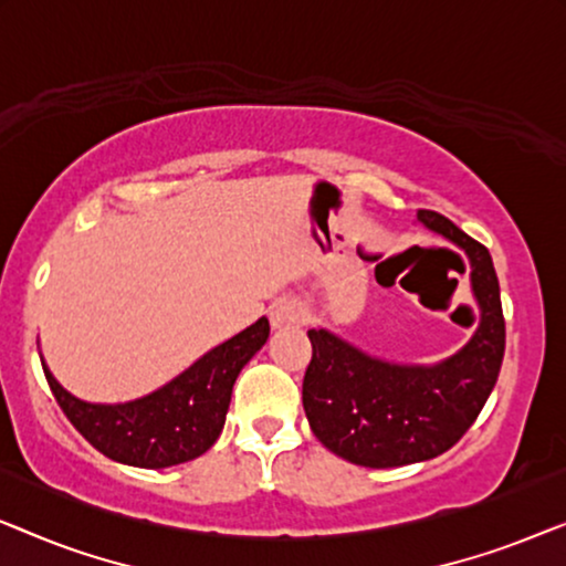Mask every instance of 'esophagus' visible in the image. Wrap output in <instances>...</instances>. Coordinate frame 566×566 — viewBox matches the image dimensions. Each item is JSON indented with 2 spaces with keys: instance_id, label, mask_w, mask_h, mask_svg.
I'll return each mask as SVG.
<instances>
[{
  "instance_id": "1",
  "label": "esophagus",
  "mask_w": 566,
  "mask_h": 566,
  "mask_svg": "<svg viewBox=\"0 0 566 566\" xmlns=\"http://www.w3.org/2000/svg\"><path fill=\"white\" fill-rule=\"evenodd\" d=\"M304 319H306V308L304 304H298L296 298L275 301V304L270 306V324H273V329L298 327V324H304Z\"/></svg>"
}]
</instances>
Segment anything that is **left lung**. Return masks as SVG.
<instances>
[{
    "label": "left lung",
    "instance_id": "1",
    "mask_svg": "<svg viewBox=\"0 0 566 566\" xmlns=\"http://www.w3.org/2000/svg\"><path fill=\"white\" fill-rule=\"evenodd\" d=\"M424 227L467 252L479 324L459 353L436 366H401L308 329L312 363L304 409L312 432L339 459L368 469L407 467L446 453L482 412L505 355V316L490 250L436 211Z\"/></svg>",
    "mask_w": 566,
    "mask_h": 566
}]
</instances>
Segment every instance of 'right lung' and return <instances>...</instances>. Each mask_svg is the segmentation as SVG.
<instances>
[{
    "instance_id": "1",
    "label": "right lung",
    "mask_w": 566,
    "mask_h": 566,
    "mask_svg": "<svg viewBox=\"0 0 566 566\" xmlns=\"http://www.w3.org/2000/svg\"><path fill=\"white\" fill-rule=\"evenodd\" d=\"M268 335L270 322L262 316L167 386L126 405H90L72 397L45 363L43 374L69 422L99 453L128 467L167 469L198 459L216 443L239 370L268 343Z\"/></svg>"
}]
</instances>
